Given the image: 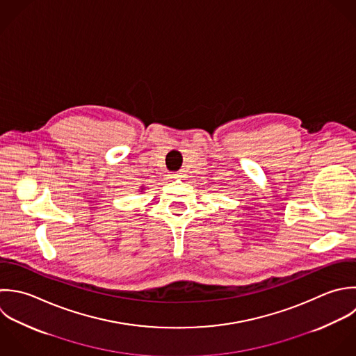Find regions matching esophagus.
I'll use <instances>...</instances> for the list:
<instances>
[{
	"label": "esophagus",
	"mask_w": 356,
	"mask_h": 356,
	"mask_svg": "<svg viewBox=\"0 0 356 356\" xmlns=\"http://www.w3.org/2000/svg\"><path fill=\"white\" fill-rule=\"evenodd\" d=\"M180 176H181L180 173H173V175H172V177H175V179H176V177H180Z\"/></svg>",
	"instance_id": "34e87169"
}]
</instances>
